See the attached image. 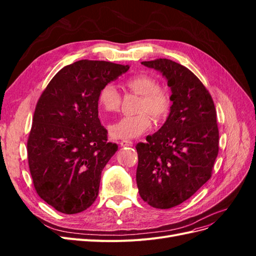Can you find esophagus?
<instances>
[{
  "instance_id": "1",
  "label": "esophagus",
  "mask_w": 256,
  "mask_h": 256,
  "mask_svg": "<svg viewBox=\"0 0 256 256\" xmlns=\"http://www.w3.org/2000/svg\"><path fill=\"white\" fill-rule=\"evenodd\" d=\"M132 142L131 141H129V140H122V141H120V145L122 146V147H130V146H132Z\"/></svg>"
}]
</instances>
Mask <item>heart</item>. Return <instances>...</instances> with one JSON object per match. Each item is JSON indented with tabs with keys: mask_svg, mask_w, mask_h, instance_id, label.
I'll list each match as a JSON object with an SVG mask.
<instances>
[{
	"mask_svg": "<svg viewBox=\"0 0 256 256\" xmlns=\"http://www.w3.org/2000/svg\"><path fill=\"white\" fill-rule=\"evenodd\" d=\"M124 86L130 92L140 96L136 104V115L122 116L111 124L109 130L114 138H134L144 134L152 125V120L161 122L168 115L172 106V98L168 90L160 88L158 80L148 74H136L130 76ZM98 104L106 113H115L120 110L122 96L114 85L106 84L100 90Z\"/></svg>",
	"mask_w": 256,
	"mask_h": 256,
	"instance_id": "heart-1",
	"label": "heart"
}]
</instances>
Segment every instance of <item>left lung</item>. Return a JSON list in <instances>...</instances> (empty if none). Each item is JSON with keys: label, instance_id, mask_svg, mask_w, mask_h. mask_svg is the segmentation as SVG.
<instances>
[{"label": "left lung", "instance_id": "left-lung-1", "mask_svg": "<svg viewBox=\"0 0 256 256\" xmlns=\"http://www.w3.org/2000/svg\"><path fill=\"white\" fill-rule=\"evenodd\" d=\"M162 72L172 90L164 125L138 143L136 184L144 202L168 209L191 198L212 177L219 152L214 100L187 67L168 58L142 62Z\"/></svg>", "mask_w": 256, "mask_h": 256}]
</instances>
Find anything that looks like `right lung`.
Listing matches in <instances>:
<instances>
[{"label": "right lung", "instance_id": "right-lung-1", "mask_svg": "<svg viewBox=\"0 0 256 256\" xmlns=\"http://www.w3.org/2000/svg\"><path fill=\"white\" fill-rule=\"evenodd\" d=\"M128 69L81 60L62 68L38 99L28 161L37 194L58 212H81L98 196L102 171L118 150L98 118V95Z\"/></svg>", "mask_w": 256, "mask_h": 256}]
</instances>
